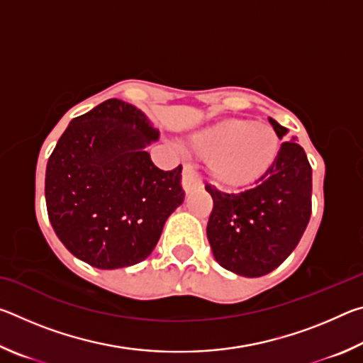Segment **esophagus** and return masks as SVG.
<instances>
[{"label": "esophagus", "mask_w": 363, "mask_h": 363, "mask_svg": "<svg viewBox=\"0 0 363 363\" xmlns=\"http://www.w3.org/2000/svg\"><path fill=\"white\" fill-rule=\"evenodd\" d=\"M182 187L186 192H190V190L199 189L201 187V177L200 174L196 173V169H194L192 167L186 164L182 169Z\"/></svg>", "instance_id": "1"}]
</instances>
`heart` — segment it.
Here are the masks:
<instances>
[{"instance_id":"obj_1","label":"heart","mask_w":363,"mask_h":363,"mask_svg":"<svg viewBox=\"0 0 363 363\" xmlns=\"http://www.w3.org/2000/svg\"><path fill=\"white\" fill-rule=\"evenodd\" d=\"M190 150L208 160V173L220 187L238 189L256 182L279 155L272 126L250 120H224L190 138Z\"/></svg>"}]
</instances>
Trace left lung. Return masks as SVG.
Instances as JSON below:
<instances>
[{
  "label": "left lung",
  "mask_w": 363,
  "mask_h": 363,
  "mask_svg": "<svg viewBox=\"0 0 363 363\" xmlns=\"http://www.w3.org/2000/svg\"><path fill=\"white\" fill-rule=\"evenodd\" d=\"M281 139L286 128L269 118ZM213 199L206 225L213 255L243 277L272 272L296 248L312 213V168L296 139L281 143L279 155L255 186L227 194L205 186Z\"/></svg>",
  "instance_id": "1"
}]
</instances>
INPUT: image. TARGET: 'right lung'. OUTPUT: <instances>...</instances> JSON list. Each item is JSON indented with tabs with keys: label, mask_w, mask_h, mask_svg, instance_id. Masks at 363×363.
Wrapping results in <instances>:
<instances>
[{
	"label": "right lung",
	"mask_w": 363,
	"mask_h": 363,
	"mask_svg": "<svg viewBox=\"0 0 363 363\" xmlns=\"http://www.w3.org/2000/svg\"><path fill=\"white\" fill-rule=\"evenodd\" d=\"M158 134L140 110L108 99L73 118L57 140L46 167L48 216L78 259L120 269L155 248L184 201L181 164L163 171L145 152Z\"/></svg>",
	"instance_id": "obj_1"
}]
</instances>
